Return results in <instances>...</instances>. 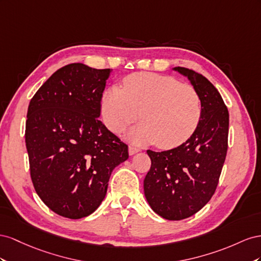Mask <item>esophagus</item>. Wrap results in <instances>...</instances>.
Instances as JSON below:
<instances>
[{
	"instance_id": "esophagus-1",
	"label": "esophagus",
	"mask_w": 261,
	"mask_h": 261,
	"mask_svg": "<svg viewBox=\"0 0 261 261\" xmlns=\"http://www.w3.org/2000/svg\"><path fill=\"white\" fill-rule=\"evenodd\" d=\"M140 150L138 147H136V146H133V145H130L129 146V154L130 155H133V154H136V153H138Z\"/></svg>"
}]
</instances>
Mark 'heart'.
I'll return each instance as SVG.
<instances>
[{
  "instance_id": "b5f03b06",
  "label": "heart",
  "mask_w": 261,
  "mask_h": 261,
  "mask_svg": "<svg viewBox=\"0 0 261 261\" xmlns=\"http://www.w3.org/2000/svg\"><path fill=\"white\" fill-rule=\"evenodd\" d=\"M141 120L130 138L172 148L186 142L202 117V101L197 89L174 76L137 73L124 80L123 88L110 87L101 100L103 122L113 132Z\"/></svg>"
}]
</instances>
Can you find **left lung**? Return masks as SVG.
<instances>
[{
  "label": "left lung",
  "mask_w": 261,
  "mask_h": 261,
  "mask_svg": "<svg viewBox=\"0 0 261 261\" xmlns=\"http://www.w3.org/2000/svg\"><path fill=\"white\" fill-rule=\"evenodd\" d=\"M200 94L202 117L195 133L168 151L147 150L151 168L144 178V195L162 218L179 221L196 214L218 187L227 152L228 110L218 89L202 74L181 66Z\"/></svg>",
  "instance_id": "1"
}]
</instances>
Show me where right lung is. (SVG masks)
<instances>
[{
    "instance_id": "1",
    "label": "right lung",
    "mask_w": 261,
    "mask_h": 261,
    "mask_svg": "<svg viewBox=\"0 0 261 261\" xmlns=\"http://www.w3.org/2000/svg\"><path fill=\"white\" fill-rule=\"evenodd\" d=\"M110 69L72 63L44 82L29 102L25 141L37 195L68 219L92 214L128 145L98 117Z\"/></svg>"
}]
</instances>
